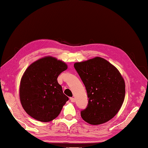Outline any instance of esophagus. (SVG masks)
<instances>
[{
  "mask_svg": "<svg viewBox=\"0 0 148 148\" xmlns=\"http://www.w3.org/2000/svg\"><path fill=\"white\" fill-rule=\"evenodd\" d=\"M70 100H71V101L72 102H75V98H70Z\"/></svg>",
  "mask_w": 148,
  "mask_h": 148,
  "instance_id": "esophagus-1",
  "label": "esophagus"
}]
</instances>
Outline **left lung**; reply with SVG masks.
Wrapping results in <instances>:
<instances>
[{
  "instance_id": "obj_1",
  "label": "left lung",
  "mask_w": 148,
  "mask_h": 148,
  "mask_svg": "<svg viewBox=\"0 0 148 148\" xmlns=\"http://www.w3.org/2000/svg\"><path fill=\"white\" fill-rule=\"evenodd\" d=\"M87 90V108L81 111L83 120L99 125L112 119L125 98L124 79L116 67L103 58L96 57L74 63Z\"/></svg>"
}]
</instances>
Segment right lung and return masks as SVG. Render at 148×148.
<instances>
[{
	"instance_id": "obj_1",
	"label": "right lung",
	"mask_w": 148,
	"mask_h": 148,
	"mask_svg": "<svg viewBox=\"0 0 148 148\" xmlns=\"http://www.w3.org/2000/svg\"><path fill=\"white\" fill-rule=\"evenodd\" d=\"M66 69L65 63L51 56L40 59L28 67L21 80L19 96L29 116L43 122L58 117L69 100L57 79Z\"/></svg>"
}]
</instances>
